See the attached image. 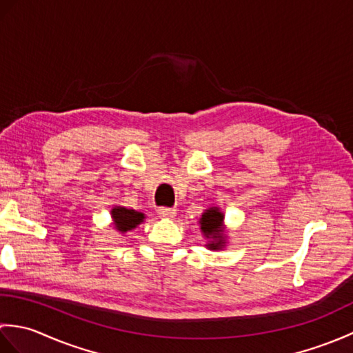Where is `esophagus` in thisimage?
I'll return each mask as SVG.
<instances>
[{
	"label": "esophagus",
	"instance_id": "34e87169",
	"mask_svg": "<svg viewBox=\"0 0 353 353\" xmlns=\"http://www.w3.org/2000/svg\"><path fill=\"white\" fill-rule=\"evenodd\" d=\"M157 214H159L162 219H174L177 212L174 208H159L157 209Z\"/></svg>",
	"mask_w": 353,
	"mask_h": 353
}]
</instances>
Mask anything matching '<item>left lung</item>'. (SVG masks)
<instances>
[{"label":"left lung","mask_w":353,"mask_h":353,"mask_svg":"<svg viewBox=\"0 0 353 353\" xmlns=\"http://www.w3.org/2000/svg\"><path fill=\"white\" fill-rule=\"evenodd\" d=\"M224 215L220 212V208H209L203 212L200 219V229L209 243L206 244L208 249L220 250L226 245V236H224Z\"/></svg>","instance_id":"1"}]
</instances>
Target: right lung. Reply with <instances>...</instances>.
<instances>
[{"label":"right lung","mask_w":353,"mask_h":353,"mask_svg":"<svg viewBox=\"0 0 353 353\" xmlns=\"http://www.w3.org/2000/svg\"><path fill=\"white\" fill-rule=\"evenodd\" d=\"M112 220H114V226L118 232L125 234V232H130L144 221L145 215L142 212L134 211V209H127L123 206H115L110 211Z\"/></svg>","instance_id":"add662e5"}]
</instances>
